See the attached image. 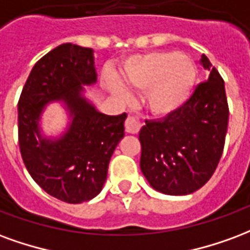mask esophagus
<instances>
[{
  "label": "esophagus",
  "instance_id": "34e87169",
  "mask_svg": "<svg viewBox=\"0 0 250 250\" xmlns=\"http://www.w3.org/2000/svg\"><path fill=\"white\" fill-rule=\"evenodd\" d=\"M140 129H141V123L138 121V118L134 116H129L125 121V130L130 134H136L140 132Z\"/></svg>",
  "mask_w": 250,
  "mask_h": 250
}]
</instances>
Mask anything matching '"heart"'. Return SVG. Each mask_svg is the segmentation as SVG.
<instances>
[{"mask_svg":"<svg viewBox=\"0 0 250 250\" xmlns=\"http://www.w3.org/2000/svg\"><path fill=\"white\" fill-rule=\"evenodd\" d=\"M124 86L132 92H146L149 110L158 117L172 114L190 97L197 67L177 52H152L129 58L121 70ZM110 92L127 103L129 93L116 77L105 78Z\"/></svg>","mask_w":250,"mask_h":250,"instance_id":"1","label":"heart"}]
</instances>
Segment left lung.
<instances>
[{"label": "left lung", "mask_w": 250, "mask_h": 250, "mask_svg": "<svg viewBox=\"0 0 250 250\" xmlns=\"http://www.w3.org/2000/svg\"><path fill=\"white\" fill-rule=\"evenodd\" d=\"M202 66L209 78L197 85L178 110L160 120H146L138 138L141 172L153 189L185 196L204 187L222 156L229 107L224 80L207 56Z\"/></svg>", "instance_id": "8db88e82"}]
</instances>
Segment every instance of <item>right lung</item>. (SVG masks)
Masks as SVG:
<instances>
[{
	"label": "right lung",
	"mask_w": 250,
	"mask_h": 250,
	"mask_svg": "<svg viewBox=\"0 0 250 250\" xmlns=\"http://www.w3.org/2000/svg\"><path fill=\"white\" fill-rule=\"evenodd\" d=\"M97 83L93 49L62 43L33 66L18 101V143L36 183L67 204L89 201L101 192L114 149L124 137L126 113H100L83 96ZM62 101L71 123L57 139L45 138L39 120L49 102Z\"/></svg>",
	"instance_id": "add662e5"
}]
</instances>
